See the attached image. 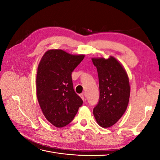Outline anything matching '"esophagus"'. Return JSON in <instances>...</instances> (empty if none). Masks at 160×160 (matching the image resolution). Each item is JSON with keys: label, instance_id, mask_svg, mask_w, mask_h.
Instances as JSON below:
<instances>
[{"label": "esophagus", "instance_id": "esophagus-1", "mask_svg": "<svg viewBox=\"0 0 160 160\" xmlns=\"http://www.w3.org/2000/svg\"><path fill=\"white\" fill-rule=\"evenodd\" d=\"M79 96H80V98L83 99V101H85V98L84 97V95H83V93H81V94H79Z\"/></svg>", "mask_w": 160, "mask_h": 160}]
</instances>
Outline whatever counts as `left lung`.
Returning a JSON list of instances; mask_svg holds the SVG:
<instances>
[{
	"mask_svg": "<svg viewBox=\"0 0 160 160\" xmlns=\"http://www.w3.org/2000/svg\"><path fill=\"white\" fill-rule=\"evenodd\" d=\"M98 72L99 100L93 109L97 122L102 128L112 126L126 111L130 96L129 77L123 65L110 56L92 58Z\"/></svg>",
	"mask_w": 160,
	"mask_h": 160,
	"instance_id": "left-lung-1",
	"label": "left lung"
}]
</instances>
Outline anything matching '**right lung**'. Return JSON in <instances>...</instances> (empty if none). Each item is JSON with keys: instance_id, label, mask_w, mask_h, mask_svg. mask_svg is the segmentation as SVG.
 Masks as SVG:
<instances>
[{"instance_id": "1", "label": "right lung", "mask_w": 160, "mask_h": 160, "mask_svg": "<svg viewBox=\"0 0 160 160\" xmlns=\"http://www.w3.org/2000/svg\"><path fill=\"white\" fill-rule=\"evenodd\" d=\"M84 55H71L61 49L47 51L38 64L37 96L45 118L57 128L72 122L83 100L75 93L71 72Z\"/></svg>"}]
</instances>
